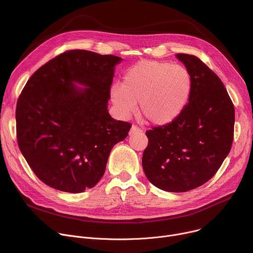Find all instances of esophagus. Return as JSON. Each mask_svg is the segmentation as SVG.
Wrapping results in <instances>:
<instances>
[{
    "label": "esophagus",
    "mask_w": 253,
    "mask_h": 253,
    "mask_svg": "<svg viewBox=\"0 0 253 253\" xmlns=\"http://www.w3.org/2000/svg\"><path fill=\"white\" fill-rule=\"evenodd\" d=\"M140 131H141L140 127H138L137 125H132L131 130H130V134H134V133H137V132H140Z\"/></svg>",
    "instance_id": "1"
}]
</instances>
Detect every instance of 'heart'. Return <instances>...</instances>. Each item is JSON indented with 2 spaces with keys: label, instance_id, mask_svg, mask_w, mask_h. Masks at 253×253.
<instances>
[{
  "label": "heart",
  "instance_id": "1",
  "mask_svg": "<svg viewBox=\"0 0 253 253\" xmlns=\"http://www.w3.org/2000/svg\"><path fill=\"white\" fill-rule=\"evenodd\" d=\"M192 90L190 72L182 65L140 61L130 67L122 85L111 88V98L123 117L139 102L140 114L149 123L164 126L183 112Z\"/></svg>",
  "mask_w": 253,
  "mask_h": 253
}]
</instances>
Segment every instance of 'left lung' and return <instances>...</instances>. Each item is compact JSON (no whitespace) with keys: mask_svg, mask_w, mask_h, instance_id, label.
I'll list each match as a JSON object with an SVG mask.
<instances>
[{"mask_svg":"<svg viewBox=\"0 0 253 253\" xmlns=\"http://www.w3.org/2000/svg\"><path fill=\"white\" fill-rule=\"evenodd\" d=\"M190 72L192 90L172 123L146 131L142 166L149 181L169 192H186L211 179L228 155L234 106L222 81L199 58L177 54Z\"/></svg>","mask_w":253,"mask_h":253,"instance_id":"obj_1","label":"left lung"}]
</instances>
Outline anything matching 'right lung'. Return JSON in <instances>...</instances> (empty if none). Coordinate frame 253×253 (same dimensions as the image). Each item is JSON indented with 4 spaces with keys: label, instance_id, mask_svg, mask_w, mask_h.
I'll use <instances>...</instances> for the list:
<instances>
[{
    "label": "right lung",
    "instance_id": "right-lung-1",
    "mask_svg": "<svg viewBox=\"0 0 253 253\" xmlns=\"http://www.w3.org/2000/svg\"><path fill=\"white\" fill-rule=\"evenodd\" d=\"M120 61L69 50L40 67L22 90L16 108L18 145L36 176L50 187L71 193L94 187L111 149L127 137L131 123L114 120L107 109Z\"/></svg>",
    "mask_w": 253,
    "mask_h": 253
}]
</instances>
